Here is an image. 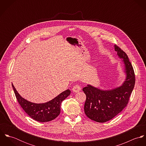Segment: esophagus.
I'll return each mask as SVG.
<instances>
[{"label": "esophagus", "mask_w": 146, "mask_h": 146, "mask_svg": "<svg viewBox=\"0 0 146 146\" xmlns=\"http://www.w3.org/2000/svg\"><path fill=\"white\" fill-rule=\"evenodd\" d=\"M81 89H82V88L79 85H76L72 88V90L75 93H78V92H80L81 90Z\"/></svg>", "instance_id": "34e87169"}]
</instances>
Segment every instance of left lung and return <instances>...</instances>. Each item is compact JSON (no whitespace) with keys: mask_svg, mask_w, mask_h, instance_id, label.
<instances>
[{"mask_svg":"<svg viewBox=\"0 0 146 146\" xmlns=\"http://www.w3.org/2000/svg\"><path fill=\"white\" fill-rule=\"evenodd\" d=\"M115 50L124 64L125 80L120 86L110 90H102L91 85L83 89L86 95L84 112L90 119L104 123L115 117L126 106L135 85L133 66L125 52L116 45Z\"/></svg>","mask_w":146,"mask_h":146,"instance_id":"obj_1","label":"left lung"}]
</instances>
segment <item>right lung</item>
Listing matches in <instances>:
<instances>
[{
	"mask_svg": "<svg viewBox=\"0 0 146 146\" xmlns=\"http://www.w3.org/2000/svg\"><path fill=\"white\" fill-rule=\"evenodd\" d=\"M16 97L25 112L34 120L39 122H48L56 119L60 113L61 106L71 93L67 89L52 100L43 104H35L22 98L12 84Z\"/></svg>",
	"mask_w": 146,
	"mask_h": 146,
	"instance_id": "obj_1",
	"label": "right lung"
}]
</instances>
